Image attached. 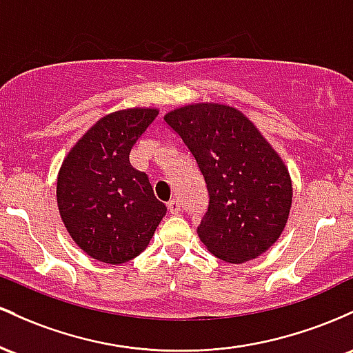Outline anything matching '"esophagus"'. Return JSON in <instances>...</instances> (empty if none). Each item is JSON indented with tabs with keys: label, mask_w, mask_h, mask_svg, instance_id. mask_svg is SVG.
Masks as SVG:
<instances>
[{
	"label": "esophagus",
	"mask_w": 353,
	"mask_h": 353,
	"mask_svg": "<svg viewBox=\"0 0 353 353\" xmlns=\"http://www.w3.org/2000/svg\"><path fill=\"white\" fill-rule=\"evenodd\" d=\"M168 210L172 215H178L181 212V203L178 200H170L168 201Z\"/></svg>",
	"instance_id": "34e87169"
}]
</instances>
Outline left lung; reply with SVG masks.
Returning a JSON list of instances; mask_svg holds the SVG:
<instances>
[{
  "label": "left lung",
  "instance_id": "1",
  "mask_svg": "<svg viewBox=\"0 0 353 353\" xmlns=\"http://www.w3.org/2000/svg\"><path fill=\"white\" fill-rule=\"evenodd\" d=\"M207 185L208 207L196 227L205 247L241 263L280 236L292 205L283 161L239 110L215 103L181 106L165 117Z\"/></svg>",
  "mask_w": 353,
  "mask_h": 353
}]
</instances>
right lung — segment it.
<instances>
[{
	"instance_id": "add662e5",
	"label": "right lung",
	"mask_w": 353,
	"mask_h": 353,
	"mask_svg": "<svg viewBox=\"0 0 353 353\" xmlns=\"http://www.w3.org/2000/svg\"><path fill=\"white\" fill-rule=\"evenodd\" d=\"M158 117L133 108L106 114L83 134L58 175V208L71 239L94 260L125 263L145 250L166 215L130 152Z\"/></svg>"
}]
</instances>
